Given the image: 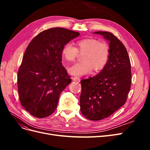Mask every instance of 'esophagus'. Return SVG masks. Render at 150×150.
Returning a JSON list of instances; mask_svg holds the SVG:
<instances>
[{
	"label": "esophagus",
	"instance_id": "1",
	"mask_svg": "<svg viewBox=\"0 0 150 150\" xmlns=\"http://www.w3.org/2000/svg\"><path fill=\"white\" fill-rule=\"evenodd\" d=\"M73 80L74 81H80V78L78 76H75L73 78Z\"/></svg>",
	"mask_w": 150,
	"mask_h": 150
}]
</instances>
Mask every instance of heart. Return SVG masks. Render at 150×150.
<instances>
[{
  "label": "heart",
  "mask_w": 150,
  "mask_h": 150,
  "mask_svg": "<svg viewBox=\"0 0 150 150\" xmlns=\"http://www.w3.org/2000/svg\"><path fill=\"white\" fill-rule=\"evenodd\" d=\"M83 54L82 62L76 63L68 68L72 75L82 76L93 70L99 71L106 66L110 57L109 45L99 42L95 38H84L76 42V47L71 44H66L62 49V57L67 62L75 61L78 54Z\"/></svg>",
  "instance_id": "b5f03b06"
}]
</instances>
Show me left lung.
<instances>
[{
	"label": "left lung",
	"mask_w": 150,
	"mask_h": 150,
	"mask_svg": "<svg viewBox=\"0 0 150 150\" xmlns=\"http://www.w3.org/2000/svg\"><path fill=\"white\" fill-rule=\"evenodd\" d=\"M110 42V57L98 75L81 81L80 110L86 118H106L124 105L131 89L129 57L121 40L110 32L98 31Z\"/></svg>",
	"instance_id": "obj_1"
}]
</instances>
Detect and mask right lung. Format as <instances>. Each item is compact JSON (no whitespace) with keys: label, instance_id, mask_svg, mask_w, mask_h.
Listing matches in <instances>:
<instances>
[{"label":"right lung","instance_id":"obj_1","mask_svg":"<svg viewBox=\"0 0 150 150\" xmlns=\"http://www.w3.org/2000/svg\"><path fill=\"white\" fill-rule=\"evenodd\" d=\"M79 35L78 32L55 28L42 31L27 47L17 74L22 106L42 118L55 111L61 93L71 83L62 65V49Z\"/></svg>","mask_w":150,"mask_h":150}]
</instances>
